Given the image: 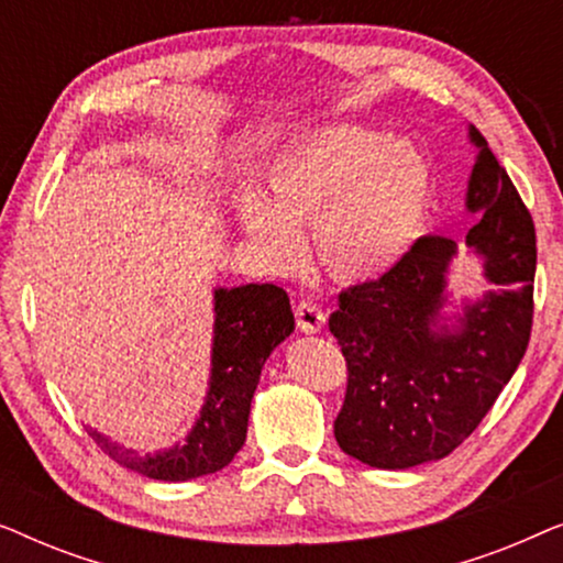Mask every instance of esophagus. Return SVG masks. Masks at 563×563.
I'll list each match as a JSON object with an SVG mask.
<instances>
[{
    "label": "esophagus",
    "mask_w": 563,
    "mask_h": 563,
    "mask_svg": "<svg viewBox=\"0 0 563 563\" xmlns=\"http://www.w3.org/2000/svg\"><path fill=\"white\" fill-rule=\"evenodd\" d=\"M295 318L297 328L302 330V333H320V330L325 328V312H322V307L314 302H299Z\"/></svg>",
    "instance_id": "esophagus-1"
}]
</instances>
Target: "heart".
Here are the masks:
<instances>
[{"label":"heart","instance_id":"1","mask_svg":"<svg viewBox=\"0 0 563 563\" xmlns=\"http://www.w3.org/2000/svg\"><path fill=\"white\" fill-rule=\"evenodd\" d=\"M428 153L361 125H325L268 158L261 197L235 199V222L279 268H297L310 249L330 279L366 284L402 264L433 210Z\"/></svg>","mask_w":563,"mask_h":563}]
</instances>
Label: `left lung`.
<instances>
[{"label":"left lung","instance_id":"left-lung-1","mask_svg":"<svg viewBox=\"0 0 563 563\" xmlns=\"http://www.w3.org/2000/svg\"><path fill=\"white\" fill-rule=\"evenodd\" d=\"M464 207L476 214L466 251L492 289H449L459 243L428 235L395 272L338 297L330 333L349 364L335 441L361 464L402 472L466 441L512 379L533 325L536 228L484 135Z\"/></svg>","mask_w":563,"mask_h":563}]
</instances>
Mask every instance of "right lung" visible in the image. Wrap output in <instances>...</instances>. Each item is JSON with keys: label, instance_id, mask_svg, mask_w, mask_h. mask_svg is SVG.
I'll use <instances>...</instances> for the list:
<instances>
[{"label": "right lung", "instance_id": "1", "mask_svg": "<svg viewBox=\"0 0 563 563\" xmlns=\"http://www.w3.org/2000/svg\"><path fill=\"white\" fill-rule=\"evenodd\" d=\"M212 318L207 395L181 441L141 453L87 426L95 443L120 466L148 479L189 482L225 468L243 449L261 368L276 345L295 333V314L287 291L266 282L214 287Z\"/></svg>", "mask_w": 563, "mask_h": 563}]
</instances>
